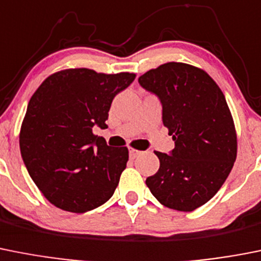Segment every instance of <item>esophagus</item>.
I'll return each instance as SVG.
<instances>
[{
	"label": "esophagus",
	"mask_w": 261,
	"mask_h": 261,
	"mask_svg": "<svg viewBox=\"0 0 261 261\" xmlns=\"http://www.w3.org/2000/svg\"><path fill=\"white\" fill-rule=\"evenodd\" d=\"M142 154V151H140V150H136V149H130L129 150V156L132 158V159H135V158H137L138 155Z\"/></svg>",
	"instance_id": "esophagus-1"
}]
</instances>
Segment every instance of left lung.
<instances>
[{
    "label": "left lung",
    "mask_w": 261,
    "mask_h": 261,
    "mask_svg": "<svg viewBox=\"0 0 261 261\" xmlns=\"http://www.w3.org/2000/svg\"><path fill=\"white\" fill-rule=\"evenodd\" d=\"M138 83L160 99L174 141L171 154L155 151L160 167L146 178L147 188L168 208L194 211L216 194L236 162V126L225 97L205 71L180 62L147 71Z\"/></svg>",
    "instance_id": "obj_1"
}]
</instances>
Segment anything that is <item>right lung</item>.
Returning <instances> with one entry per match:
<instances>
[{
  "label": "right lung",
  "mask_w": 261,
  "mask_h": 261,
  "mask_svg": "<svg viewBox=\"0 0 261 261\" xmlns=\"http://www.w3.org/2000/svg\"><path fill=\"white\" fill-rule=\"evenodd\" d=\"M135 77L68 68L50 75L33 93L19 146L31 178L51 204L84 214L112 197L128 149L107 146L93 128H106L112 99Z\"/></svg>",
  "instance_id": "right-lung-1"
}]
</instances>
